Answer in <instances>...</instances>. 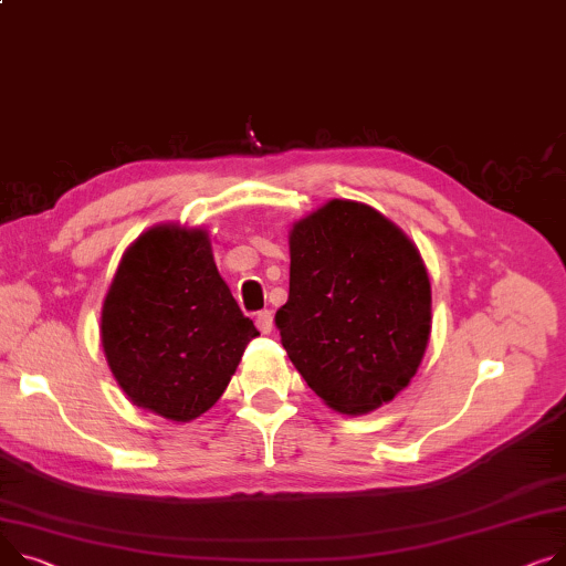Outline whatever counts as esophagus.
Instances as JSON below:
<instances>
[{
    "label": "esophagus",
    "mask_w": 566,
    "mask_h": 566,
    "mask_svg": "<svg viewBox=\"0 0 566 566\" xmlns=\"http://www.w3.org/2000/svg\"><path fill=\"white\" fill-rule=\"evenodd\" d=\"M256 327L261 334H271L273 332V312L263 310L256 314Z\"/></svg>",
    "instance_id": "1"
}]
</instances>
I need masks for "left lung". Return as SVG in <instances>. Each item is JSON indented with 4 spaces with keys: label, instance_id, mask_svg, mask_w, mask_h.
I'll return each mask as SVG.
<instances>
[{
    "label": "left lung",
    "instance_id": "left-lung-1",
    "mask_svg": "<svg viewBox=\"0 0 566 566\" xmlns=\"http://www.w3.org/2000/svg\"><path fill=\"white\" fill-rule=\"evenodd\" d=\"M289 300L275 314L305 382L342 413H366L417 375L432 327L426 263L368 205L329 200L289 234Z\"/></svg>",
    "mask_w": 566,
    "mask_h": 566
}]
</instances>
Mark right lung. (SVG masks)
<instances>
[{"mask_svg":"<svg viewBox=\"0 0 566 566\" xmlns=\"http://www.w3.org/2000/svg\"><path fill=\"white\" fill-rule=\"evenodd\" d=\"M254 336L200 228L157 224L140 234L104 297L113 378L134 405L170 421H193L222 396Z\"/></svg>","mask_w":566,"mask_h":566,"instance_id":"1","label":"right lung"}]
</instances>
